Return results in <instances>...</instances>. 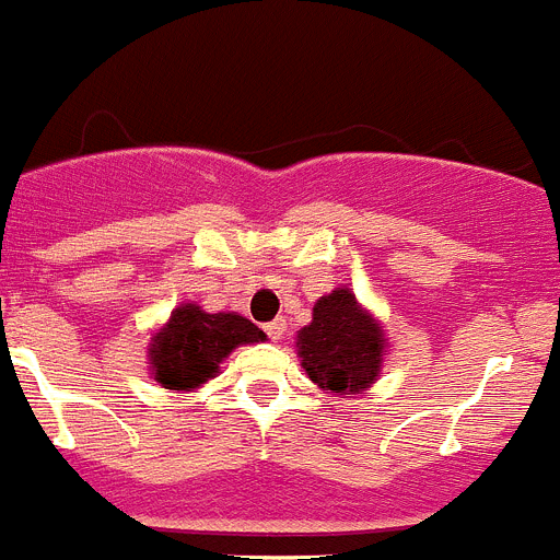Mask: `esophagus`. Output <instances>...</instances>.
Segmentation results:
<instances>
[{
  "label": "esophagus",
  "mask_w": 560,
  "mask_h": 560,
  "mask_svg": "<svg viewBox=\"0 0 560 560\" xmlns=\"http://www.w3.org/2000/svg\"><path fill=\"white\" fill-rule=\"evenodd\" d=\"M266 334H269V339H283L285 336V319H275V323L266 325Z\"/></svg>",
  "instance_id": "1"
}]
</instances>
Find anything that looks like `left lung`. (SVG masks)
Here are the masks:
<instances>
[{
	"label": "left lung",
	"instance_id": "left-lung-1",
	"mask_svg": "<svg viewBox=\"0 0 560 560\" xmlns=\"http://www.w3.org/2000/svg\"><path fill=\"white\" fill-rule=\"evenodd\" d=\"M296 353L316 387L350 398L375 384L387 339L353 291L336 289L316 300L314 319L296 334Z\"/></svg>",
	"mask_w": 560,
	"mask_h": 560
}]
</instances>
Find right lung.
I'll use <instances>...</instances> for the list:
<instances>
[{
  "mask_svg": "<svg viewBox=\"0 0 560 560\" xmlns=\"http://www.w3.org/2000/svg\"><path fill=\"white\" fill-rule=\"evenodd\" d=\"M264 330L241 314H207L199 305L173 308L171 319L151 339L148 364L165 389H196L215 378L219 364L237 348L264 341Z\"/></svg>",
  "mask_w": 560,
  "mask_h": 560,
  "instance_id": "add662e5",
  "label": "right lung"
}]
</instances>
